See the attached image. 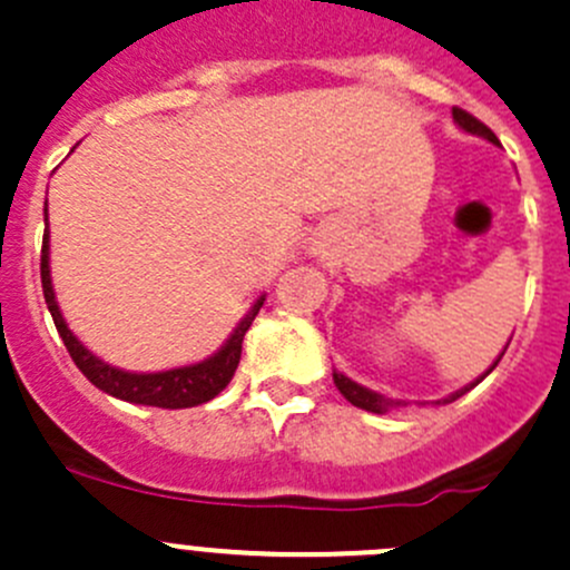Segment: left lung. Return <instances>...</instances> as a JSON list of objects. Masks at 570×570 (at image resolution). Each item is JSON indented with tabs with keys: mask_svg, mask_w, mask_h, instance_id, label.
I'll return each mask as SVG.
<instances>
[{
	"mask_svg": "<svg viewBox=\"0 0 570 570\" xmlns=\"http://www.w3.org/2000/svg\"><path fill=\"white\" fill-rule=\"evenodd\" d=\"M452 116H454V121H458L460 127L465 129V132H471V135H479V138H484V140H490V144H495V146H499V138H495V135H493V129H490V127H484V124L479 121V118L471 116V112H465L463 107H454V110H452ZM501 354H504V352H501ZM501 354H499V360H501ZM499 360H495V363L490 365V368L484 371V374L479 376L476 382H471V385H465L463 391H454L452 396H446V399H438L435 404H449V402H454V399H460V396H463V393H469L471 387L479 385V382H482L484 376H488L490 371H493L495 365H499ZM332 380H335L337 391H341L343 396H346V402H352L354 407H360V410H368V413H387V410H393V407H407V402H399V399H387V396H382V393H376V391H368V387L357 385V382H352V380H348L346 374H341V371H335V374H332Z\"/></svg>",
	"mask_w": 570,
	"mask_h": 570,
	"instance_id": "1",
	"label": "left lung"
}]
</instances>
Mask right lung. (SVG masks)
Returning <instances> with one entry per match:
<instances>
[{
  "mask_svg": "<svg viewBox=\"0 0 570 570\" xmlns=\"http://www.w3.org/2000/svg\"><path fill=\"white\" fill-rule=\"evenodd\" d=\"M43 224H47V229H43V249H41L43 298H47V307L49 313H52L55 326H58L66 348H69L71 360H75L77 368L91 380V385L99 387V391L110 393V396L121 399V402L146 404V407H163V410L196 407V404H205L210 402V399H216L218 393L229 385V380H233L235 368H238L240 363V346H244L246 330L252 326L255 315L261 313L266 296L257 298L255 307L240 318V324L235 326V332L227 337V343H224L213 357L202 360V363L183 365V368H171V371H157V374H132V371L112 368V365L101 363L96 354L88 352V348L77 341V335L69 330L63 313H60L58 302H55L52 277H49L47 202H43Z\"/></svg>",
  "mask_w": 570,
  "mask_h": 570,
  "instance_id": "obj_1",
  "label": "right lung"
}]
</instances>
